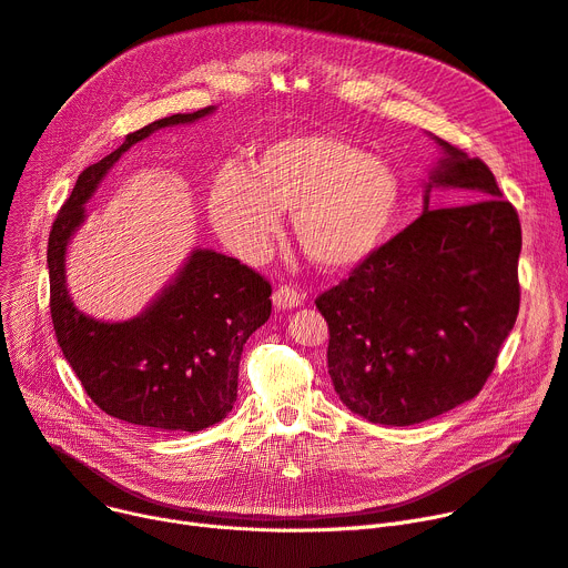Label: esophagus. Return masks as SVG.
I'll list each match as a JSON object with an SVG mask.
<instances>
[{
    "label": "esophagus",
    "instance_id": "34e87169",
    "mask_svg": "<svg viewBox=\"0 0 568 568\" xmlns=\"http://www.w3.org/2000/svg\"><path fill=\"white\" fill-rule=\"evenodd\" d=\"M274 306L278 308V311H287V308H296V306H302L304 304V296H302V292L296 290V287H290V285H281L276 292H274Z\"/></svg>",
    "mask_w": 568,
    "mask_h": 568
}]
</instances>
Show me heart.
<instances>
[{
	"label": "heart",
	"instance_id": "1",
	"mask_svg": "<svg viewBox=\"0 0 568 568\" xmlns=\"http://www.w3.org/2000/svg\"><path fill=\"white\" fill-rule=\"evenodd\" d=\"M400 204V179L384 159L329 133H294L262 146L251 172L223 168L209 216L234 253L260 260L281 230V212H294L304 255L341 272L384 246Z\"/></svg>",
	"mask_w": 568,
	"mask_h": 568
}]
</instances>
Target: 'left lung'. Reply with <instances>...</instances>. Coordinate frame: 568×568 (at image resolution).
I'll use <instances>...</instances> for the list:
<instances>
[{"instance_id":"8db88e82","label":"left lung","mask_w":568,"mask_h":568,"mask_svg":"<svg viewBox=\"0 0 568 568\" xmlns=\"http://www.w3.org/2000/svg\"><path fill=\"white\" fill-rule=\"evenodd\" d=\"M435 138V135H433ZM424 214L315 300L329 324L326 364L343 405L412 426L484 389L520 308V221L490 168L435 138ZM471 203L430 210L429 191Z\"/></svg>"}]
</instances>
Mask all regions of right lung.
I'll use <instances>...</instances> for the list:
<instances>
[{
  "label": "right lung",
  "instance_id": "1",
  "mask_svg": "<svg viewBox=\"0 0 568 568\" xmlns=\"http://www.w3.org/2000/svg\"><path fill=\"white\" fill-rule=\"evenodd\" d=\"M214 110L172 114L129 133L122 146L82 170L48 239L50 315L67 362L105 414L152 430L197 433L225 419L244 345L272 315V285L234 257L195 248L138 317L103 322L78 311L69 296L67 248L87 216V200L124 152Z\"/></svg>",
  "mask_w": 568,
  "mask_h": 568
}]
</instances>
